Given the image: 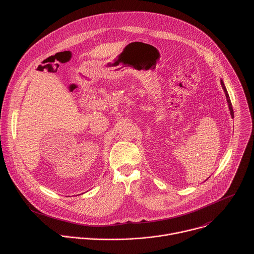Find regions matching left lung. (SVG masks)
Segmentation results:
<instances>
[{"instance_id":"8db88e82","label":"left lung","mask_w":254,"mask_h":254,"mask_svg":"<svg viewBox=\"0 0 254 254\" xmlns=\"http://www.w3.org/2000/svg\"><path fill=\"white\" fill-rule=\"evenodd\" d=\"M220 81H221V86H222V88H223V90H224V92H225L226 98H227V102H228V106H229L230 115H231V117H232V118H234V114H233V110H232V104H231V101H230V97H229V94H228V92H227V89H226V87H225V85H224V82H223V80L221 79Z\"/></svg>"}]
</instances>
